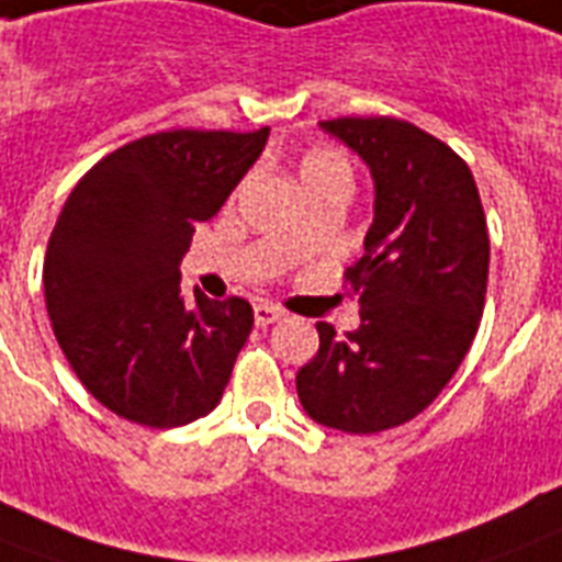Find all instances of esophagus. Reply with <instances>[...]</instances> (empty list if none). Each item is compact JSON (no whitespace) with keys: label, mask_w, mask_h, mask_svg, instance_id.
Instances as JSON below:
<instances>
[{"label":"esophagus","mask_w":562,"mask_h":562,"mask_svg":"<svg viewBox=\"0 0 562 562\" xmlns=\"http://www.w3.org/2000/svg\"><path fill=\"white\" fill-rule=\"evenodd\" d=\"M277 319H282V311L277 308V305H268V303L254 305V323H257V328H266V325L277 323Z\"/></svg>","instance_id":"esophagus-1"}]
</instances>
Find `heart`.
I'll return each mask as SVG.
<instances>
[{"mask_svg":"<svg viewBox=\"0 0 562 562\" xmlns=\"http://www.w3.org/2000/svg\"><path fill=\"white\" fill-rule=\"evenodd\" d=\"M303 188L311 186H351V165L337 148H314L300 162Z\"/></svg>","mask_w":562,"mask_h":562,"instance_id":"b5f03b06","label":"heart"}]
</instances>
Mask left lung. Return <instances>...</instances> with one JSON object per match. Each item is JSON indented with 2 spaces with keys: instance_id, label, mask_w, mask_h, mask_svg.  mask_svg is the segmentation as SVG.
<instances>
[{
  "instance_id": "left-lung-1",
  "label": "left lung",
  "mask_w": 562,
  "mask_h": 562,
  "mask_svg": "<svg viewBox=\"0 0 562 562\" xmlns=\"http://www.w3.org/2000/svg\"><path fill=\"white\" fill-rule=\"evenodd\" d=\"M369 165L374 220L348 268L360 328L317 323L319 351L296 374L314 423L376 434L417 417L446 389L483 317L488 231L469 165L391 116L319 122Z\"/></svg>"
}]
</instances>
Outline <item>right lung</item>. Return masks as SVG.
I'll return each mask as SVG.
<instances>
[{
  "mask_svg": "<svg viewBox=\"0 0 562 562\" xmlns=\"http://www.w3.org/2000/svg\"><path fill=\"white\" fill-rule=\"evenodd\" d=\"M266 143L268 128L162 131L108 154L70 191L45 254V305L108 412L177 428L223 400L254 311L239 296H186L179 262Z\"/></svg>",
  "mask_w": 562,
  "mask_h": 562,
  "instance_id": "1",
  "label": "right lung"
}]
</instances>
